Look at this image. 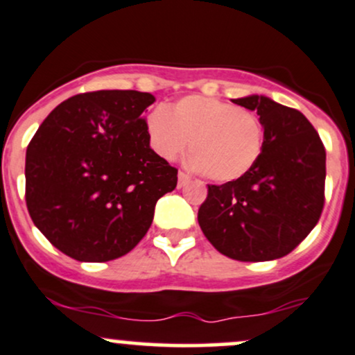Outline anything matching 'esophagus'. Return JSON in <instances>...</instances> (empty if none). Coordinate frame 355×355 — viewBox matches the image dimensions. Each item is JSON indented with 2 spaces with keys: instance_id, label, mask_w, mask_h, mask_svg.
Returning a JSON list of instances; mask_svg holds the SVG:
<instances>
[{
  "instance_id": "34e87169",
  "label": "esophagus",
  "mask_w": 355,
  "mask_h": 355,
  "mask_svg": "<svg viewBox=\"0 0 355 355\" xmlns=\"http://www.w3.org/2000/svg\"><path fill=\"white\" fill-rule=\"evenodd\" d=\"M189 182H190L189 175L183 173V172H178V189H182V187H185Z\"/></svg>"
}]
</instances>
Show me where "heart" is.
<instances>
[{
  "label": "heart",
  "mask_w": 355,
  "mask_h": 355,
  "mask_svg": "<svg viewBox=\"0 0 355 355\" xmlns=\"http://www.w3.org/2000/svg\"><path fill=\"white\" fill-rule=\"evenodd\" d=\"M153 152L175 160L189 146V165L214 182L243 177L262 152L263 128L254 113L210 96H185L172 108L158 107L145 118Z\"/></svg>",
  "instance_id": "heart-1"
}]
</instances>
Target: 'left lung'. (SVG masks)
I'll list each match as a JSON object with an SVG mask.
<instances>
[{
    "label": "left lung",
    "instance_id": "8db88e82",
    "mask_svg": "<svg viewBox=\"0 0 355 355\" xmlns=\"http://www.w3.org/2000/svg\"><path fill=\"white\" fill-rule=\"evenodd\" d=\"M254 110L263 128L259 160L243 177L209 185L198 223L220 254L242 262L287 255L324 209L325 148L302 113L263 95L232 100Z\"/></svg>",
    "mask_w": 355,
    "mask_h": 355
}]
</instances>
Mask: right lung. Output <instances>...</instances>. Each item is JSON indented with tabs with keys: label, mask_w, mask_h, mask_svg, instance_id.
<instances>
[{
	"label": "right lung",
	"mask_w": 355,
	"mask_h": 355,
	"mask_svg": "<svg viewBox=\"0 0 355 355\" xmlns=\"http://www.w3.org/2000/svg\"><path fill=\"white\" fill-rule=\"evenodd\" d=\"M137 89H100L60 103L26 148V207L38 230L80 262L128 254L152 225L177 168L150 148Z\"/></svg>",
	"instance_id": "1"
}]
</instances>
